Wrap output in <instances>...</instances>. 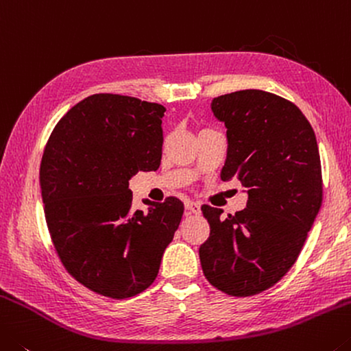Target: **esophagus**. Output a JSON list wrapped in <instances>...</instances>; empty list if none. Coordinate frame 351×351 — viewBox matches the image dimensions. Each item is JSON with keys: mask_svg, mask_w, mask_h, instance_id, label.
<instances>
[{"mask_svg": "<svg viewBox=\"0 0 351 351\" xmlns=\"http://www.w3.org/2000/svg\"><path fill=\"white\" fill-rule=\"evenodd\" d=\"M185 208L188 213H193V215H199L200 213V205L196 202H186L185 204Z\"/></svg>", "mask_w": 351, "mask_h": 351, "instance_id": "obj_1", "label": "esophagus"}]
</instances>
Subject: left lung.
<instances>
[{"label":"left lung","instance_id":"8db88e82","mask_svg":"<svg viewBox=\"0 0 351 351\" xmlns=\"http://www.w3.org/2000/svg\"><path fill=\"white\" fill-rule=\"evenodd\" d=\"M211 110L227 128L221 179H238L249 199L226 217L202 205L210 237L200 264L215 288L249 297L278 283L305 244L322 205L319 147L300 108L269 91L217 96Z\"/></svg>","mask_w":351,"mask_h":351}]
</instances>
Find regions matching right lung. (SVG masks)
Here are the masks:
<instances>
[{"label": "right lung", "mask_w": 351, "mask_h": 351, "mask_svg": "<svg viewBox=\"0 0 351 351\" xmlns=\"http://www.w3.org/2000/svg\"><path fill=\"white\" fill-rule=\"evenodd\" d=\"M166 108L99 93L56 124L40 165L45 217L63 267L90 291L129 298L157 278L183 215L177 197L132 208L129 180L162 162Z\"/></svg>", "instance_id": "right-lung-1"}]
</instances>
